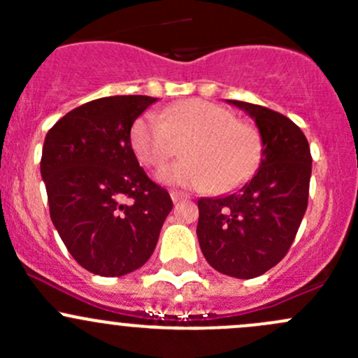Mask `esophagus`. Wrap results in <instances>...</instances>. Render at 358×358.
I'll use <instances>...</instances> for the list:
<instances>
[{
	"label": "esophagus",
	"instance_id": "obj_1",
	"mask_svg": "<svg viewBox=\"0 0 358 358\" xmlns=\"http://www.w3.org/2000/svg\"><path fill=\"white\" fill-rule=\"evenodd\" d=\"M171 199L176 204V202L187 201V199H189V196H187L185 192H182V190H171Z\"/></svg>",
	"mask_w": 358,
	"mask_h": 358
}]
</instances>
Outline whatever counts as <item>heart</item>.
Masks as SVG:
<instances>
[{"instance_id": "heart-1", "label": "heart", "mask_w": 358, "mask_h": 358, "mask_svg": "<svg viewBox=\"0 0 358 358\" xmlns=\"http://www.w3.org/2000/svg\"><path fill=\"white\" fill-rule=\"evenodd\" d=\"M180 162L157 175L162 183L229 192L243 185L262 161L263 142L252 122L236 119L218 103L192 99L171 103L159 114L147 112L131 126V147L138 161L161 168L178 152Z\"/></svg>"}]
</instances>
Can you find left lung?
Wrapping results in <instances>:
<instances>
[{"label": "left lung", "instance_id": "obj_1", "mask_svg": "<svg viewBox=\"0 0 358 358\" xmlns=\"http://www.w3.org/2000/svg\"><path fill=\"white\" fill-rule=\"evenodd\" d=\"M229 103L255 119L263 142L262 162L236 192L197 201V239L213 268L252 279L289 251L308 206L312 156L308 140L289 117L255 103Z\"/></svg>", "mask_w": 358, "mask_h": 358}]
</instances>
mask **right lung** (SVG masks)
<instances>
[{
    "mask_svg": "<svg viewBox=\"0 0 358 358\" xmlns=\"http://www.w3.org/2000/svg\"><path fill=\"white\" fill-rule=\"evenodd\" d=\"M154 102L145 95L92 100L59 119L43 143L53 225L72 258L96 275L140 268L173 208L131 149L133 122Z\"/></svg>",
    "mask_w": 358,
    "mask_h": 358,
    "instance_id": "1",
    "label": "right lung"
}]
</instances>
